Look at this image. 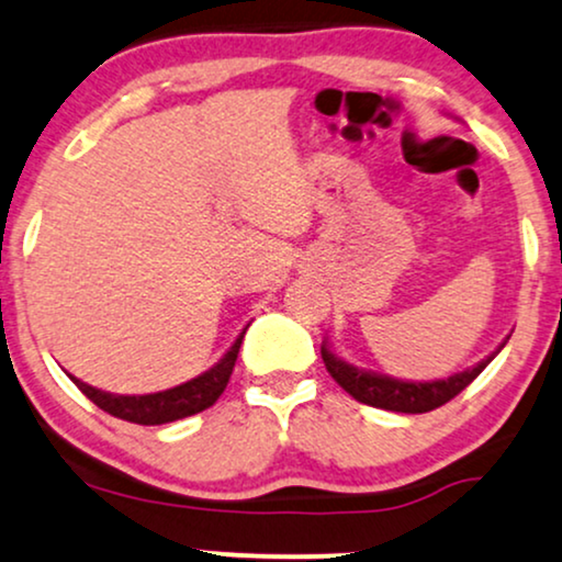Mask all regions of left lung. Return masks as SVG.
<instances>
[{"instance_id":"8db88e82","label":"left lung","mask_w":562,"mask_h":562,"mask_svg":"<svg viewBox=\"0 0 562 562\" xmlns=\"http://www.w3.org/2000/svg\"><path fill=\"white\" fill-rule=\"evenodd\" d=\"M325 370L330 372V378L344 387L349 396H355L359 404L385 408V412H401V414H425L432 412L442 404H448L450 398H456L480 372L493 362L495 355L482 359L480 364L472 370L456 372L446 380H432V383H406V380H396L387 375H378V372L357 370V367L346 364L344 359H338L328 346L323 344L321 349Z\"/></svg>"}]
</instances>
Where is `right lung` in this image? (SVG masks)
<instances>
[{
	"label": "right lung",
	"instance_id": "obj_1",
	"mask_svg": "<svg viewBox=\"0 0 562 562\" xmlns=\"http://www.w3.org/2000/svg\"><path fill=\"white\" fill-rule=\"evenodd\" d=\"M239 346L241 336L232 344V349L211 367V370L203 372V375L187 380L182 385L169 387V391L143 393V396H124V393L99 391V387L82 383L78 378H72V383L78 385L95 406L103 408L106 414H112L116 419L135 422V425H166V422L192 417V414L216 404L221 393H224L228 378H232Z\"/></svg>",
	"mask_w": 562,
	"mask_h": 562
}]
</instances>
